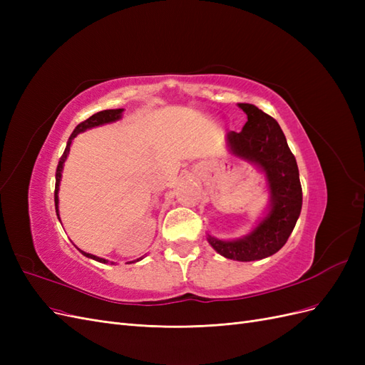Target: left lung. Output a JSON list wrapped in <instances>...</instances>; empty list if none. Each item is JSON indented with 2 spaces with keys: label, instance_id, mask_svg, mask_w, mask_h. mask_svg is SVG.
I'll use <instances>...</instances> for the list:
<instances>
[{
  "label": "left lung",
  "instance_id": "obj_1",
  "mask_svg": "<svg viewBox=\"0 0 365 365\" xmlns=\"http://www.w3.org/2000/svg\"><path fill=\"white\" fill-rule=\"evenodd\" d=\"M239 108L248 121L240 132L227 135L228 146L267 173L271 212L247 237L228 242L208 236V244L227 259L251 262L272 256L288 242L302 212L303 192L295 157L277 121L254 105L239 103Z\"/></svg>",
  "mask_w": 365,
  "mask_h": 365
}]
</instances>
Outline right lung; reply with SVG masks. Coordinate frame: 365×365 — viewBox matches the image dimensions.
<instances>
[{
  "label": "right lung",
  "mask_w": 365,
  "mask_h": 365,
  "mask_svg": "<svg viewBox=\"0 0 365 365\" xmlns=\"http://www.w3.org/2000/svg\"><path fill=\"white\" fill-rule=\"evenodd\" d=\"M121 113H123V109H105V111H101V113H97V114L91 115L90 118H86L85 121H82V123L77 125L76 129L73 130V134H71L70 138H68L67 148H65V150H63V153H62V157H61V160H59V163H58V169H56V187H54V205H56V215H58V217H59V212H58V190H59V182H61V175H62L63 161L67 160V155H68V152H70V146H71L73 138H74L77 134H81V132H83L85 129H90V128L98 126V125H105V123H111V121L118 120V118L121 117ZM81 252L83 254V256L91 257V259H94V260H97V262H101V263H108V260L101 259V257H96V256H93V254H88V252H83V251H81ZM141 259H143V257L137 259L135 262H138V260H141ZM111 263H113V262H111ZM129 263H134V262H129Z\"/></svg>",
  "instance_id": "obj_1"
}]
</instances>
